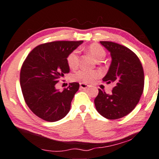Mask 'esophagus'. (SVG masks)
Masks as SVG:
<instances>
[{"label":"esophagus","mask_w":159,"mask_h":159,"mask_svg":"<svg viewBox=\"0 0 159 159\" xmlns=\"http://www.w3.org/2000/svg\"><path fill=\"white\" fill-rule=\"evenodd\" d=\"M88 85L84 83H80V88H82V89H87L88 88Z\"/></svg>","instance_id":"34e87169"}]
</instances>
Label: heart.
<instances>
[{
  "label": "heart",
  "mask_w": 159,
  "mask_h": 159,
  "mask_svg": "<svg viewBox=\"0 0 159 159\" xmlns=\"http://www.w3.org/2000/svg\"><path fill=\"white\" fill-rule=\"evenodd\" d=\"M88 52L97 61H101L106 57V51L101 45L98 43H92L88 48ZM67 63L71 69H75L79 65V52L78 50H73L67 57ZM99 72L97 71H77L73 75V79L81 81L84 83H93L99 76Z\"/></svg>",
  "instance_id": "b5f03b06"
}]
</instances>
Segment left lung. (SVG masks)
<instances>
[{
    "instance_id": "obj_1",
    "label": "left lung",
    "mask_w": 159,
    "mask_h": 159,
    "mask_svg": "<svg viewBox=\"0 0 159 159\" xmlns=\"http://www.w3.org/2000/svg\"><path fill=\"white\" fill-rule=\"evenodd\" d=\"M110 52L111 62L102 81L116 84L110 94L99 89L94 99L99 114L109 120L121 118L133 111L144 88V72L137 56L130 49L111 41H100Z\"/></svg>"
}]
</instances>
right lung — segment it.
Segmentation results:
<instances>
[{
    "mask_svg": "<svg viewBox=\"0 0 159 159\" xmlns=\"http://www.w3.org/2000/svg\"><path fill=\"white\" fill-rule=\"evenodd\" d=\"M83 43L53 41L33 49L22 64L20 86L25 103L31 111L47 121H57L69 113L79 84L70 83L60 91L56 84L69 72L67 57Z\"/></svg>",
    "mask_w": 159,
    "mask_h": 159,
    "instance_id": "obj_1",
    "label": "right lung"
}]
</instances>
